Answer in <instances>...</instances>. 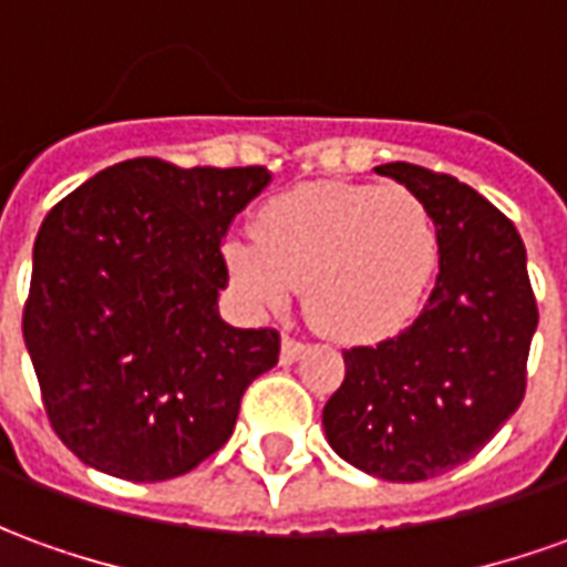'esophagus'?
<instances>
[{
  "instance_id": "34e87169",
  "label": "esophagus",
  "mask_w": 567,
  "mask_h": 567,
  "mask_svg": "<svg viewBox=\"0 0 567 567\" xmlns=\"http://www.w3.org/2000/svg\"><path fill=\"white\" fill-rule=\"evenodd\" d=\"M303 350H307V347H303L300 340L288 338V334H285V338H282V362H285V365H291V362H297V359L303 355Z\"/></svg>"
}]
</instances>
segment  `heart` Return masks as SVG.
<instances>
[{
	"instance_id": "b5f03b06",
	"label": "heart",
	"mask_w": 567,
	"mask_h": 567,
	"mask_svg": "<svg viewBox=\"0 0 567 567\" xmlns=\"http://www.w3.org/2000/svg\"><path fill=\"white\" fill-rule=\"evenodd\" d=\"M224 260L260 310H285L307 288V312L324 334L378 343L421 310L439 236L411 189L312 181L264 202L255 236H227Z\"/></svg>"
}]
</instances>
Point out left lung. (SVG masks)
<instances>
[{
    "mask_svg": "<svg viewBox=\"0 0 567 567\" xmlns=\"http://www.w3.org/2000/svg\"><path fill=\"white\" fill-rule=\"evenodd\" d=\"M374 172L426 202L439 276L402 334L343 352L347 378L322 426L355 470L423 482L470 461L516 414L537 303L522 236L485 196L408 162Z\"/></svg>",
    "mask_w": 567,
    "mask_h": 567,
    "instance_id": "1",
    "label": "left lung"
}]
</instances>
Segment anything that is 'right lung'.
<instances>
[{"label":"right lung","instance_id":"add662e5","mask_svg":"<svg viewBox=\"0 0 567 567\" xmlns=\"http://www.w3.org/2000/svg\"><path fill=\"white\" fill-rule=\"evenodd\" d=\"M270 181L260 165L144 156L97 172L42 220L23 340L79 461L165 482L233 435L248 383L279 362V331L220 319V243Z\"/></svg>","mask_w":567,"mask_h":567}]
</instances>
